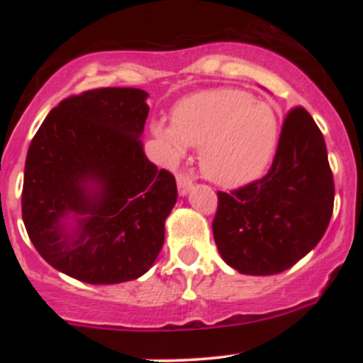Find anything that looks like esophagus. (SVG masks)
Segmentation results:
<instances>
[{"mask_svg": "<svg viewBox=\"0 0 363 363\" xmlns=\"http://www.w3.org/2000/svg\"><path fill=\"white\" fill-rule=\"evenodd\" d=\"M177 187H179V194L184 196L189 193V189L193 187V181H191V179L187 177L184 172H179L177 174Z\"/></svg>", "mask_w": 363, "mask_h": 363, "instance_id": "1", "label": "esophagus"}]
</instances>
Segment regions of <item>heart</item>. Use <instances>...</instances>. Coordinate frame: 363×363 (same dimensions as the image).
<instances>
[{
    "instance_id": "heart-1",
    "label": "heart",
    "mask_w": 363,
    "mask_h": 363,
    "mask_svg": "<svg viewBox=\"0 0 363 363\" xmlns=\"http://www.w3.org/2000/svg\"><path fill=\"white\" fill-rule=\"evenodd\" d=\"M155 135L172 155L186 145L201 147L203 174L222 186L256 179L272 160L278 119L268 104L234 89L199 91L174 111V128L157 124Z\"/></svg>"
}]
</instances>
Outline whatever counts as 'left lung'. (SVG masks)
<instances>
[{"mask_svg": "<svg viewBox=\"0 0 363 363\" xmlns=\"http://www.w3.org/2000/svg\"><path fill=\"white\" fill-rule=\"evenodd\" d=\"M216 196V247L239 273H281L314 249L331 220L335 181L324 136L309 112L301 106L286 112L264 176Z\"/></svg>", "mask_w": 363, "mask_h": 363, "instance_id": "1", "label": "left lung"}]
</instances>
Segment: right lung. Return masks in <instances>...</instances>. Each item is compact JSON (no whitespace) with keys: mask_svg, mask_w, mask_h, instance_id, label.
Listing matches in <instances>:
<instances>
[{"mask_svg":"<svg viewBox=\"0 0 363 363\" xmlns=\"http://www.w3.org/2000/svg\"><path fill=\"white\" fill-rule=\"evenodd\" d=\"M147 91L106 86L69 95L37 129L25 160L22 218L52 268L91 285L135 280L164 245L176 177L141 147ZM97 182L89 194L86 182ZM83 214L68 235L60 220Z\"/></svg>","mask_w":363,"mask_h":363,"instance_id":"obj_1","label":"right lung"}]
</instances>
